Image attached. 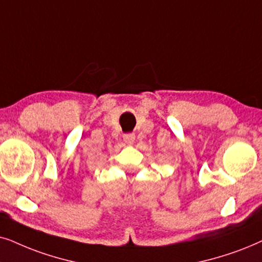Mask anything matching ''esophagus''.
I'll list each match as a JSON object with an SVG mask.
<instances>
[{
    "label": "esophagus",
    "mask_w": 262,
    "mask_h": 262,
    "mask_svg": "<svg viewBox=\"0 0 262 262\" xmlns=\"http://www.w3.org/2000/svg\"><path fill=\"white\" fill-rule=\"evenodd\" d=\"M123 140L125 144L128 145H133L135 141V135L134 134H124L123 135Z\"/></svg>",
    "instance_id": "34e87169"
}]
</instances>
